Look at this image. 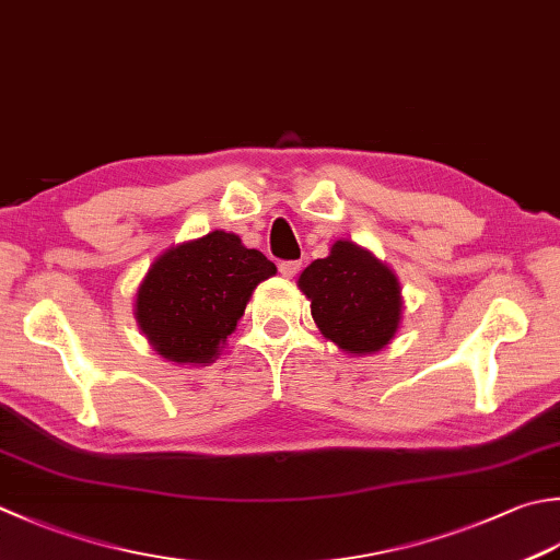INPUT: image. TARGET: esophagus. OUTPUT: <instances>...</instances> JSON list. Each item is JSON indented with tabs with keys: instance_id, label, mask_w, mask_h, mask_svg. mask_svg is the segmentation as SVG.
Instances as JSON below:
<instances>
[{
	"instance_id": "34e87169",
	"label": "esophagus",
	"mask_w": 560,
	"mask_h": 560,
	"mask_svg": "<svg viewBox=\"0 0 560 560\" xmlns=\"http://www.w3.org/2000/svg\"><path fill=\"white\" fill-rule=\"evenodd\" d=\"M279 271L283 273V277L291 279L295 277V273L301 271V261L299 259H287V261H279Z\"/></svg>"
}]
</instances>
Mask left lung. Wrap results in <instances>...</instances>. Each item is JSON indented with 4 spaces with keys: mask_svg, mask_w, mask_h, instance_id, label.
<instances>
[{
    "mask_svg": "<svg viewBox=\"0 0 560 560\" xmlns=\"http://www.w3.org/2000/svg\"><path fill=\"white\" fill-rule=\"evenodd\" d=\"M299 287L311 299L320 332L349 354L378 352L398 330L396 273L354 243L337 240L330 255L305 267Z\"/></svg>",
    "mask_w": 560,
    "mask_h": 560,
    "instance_id": "left-lung-1",
    "label": "left lung"
}]
</instances>
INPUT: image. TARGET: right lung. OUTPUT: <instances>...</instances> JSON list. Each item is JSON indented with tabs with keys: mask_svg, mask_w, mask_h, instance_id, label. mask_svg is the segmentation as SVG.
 Returning <instances> with one entry per match:
<instances>
[{
	"mask_svg": "<svg viewBox=\"0 0 560 560\" xmlns=\"http://www.w3.org/2000/svg\"><path fill=\"white\" fill-rule=\"evenodd\" d=\"M273 273V261L223 230L172 247L138 289L140 330L164 359L208 364L233 335L257 283Z\"/></svg>",
	"mask_w": 560,
	"mask_h": 560,
	"instance_id": "obj_1",
	"label": "right lung"
}]
</instances>
